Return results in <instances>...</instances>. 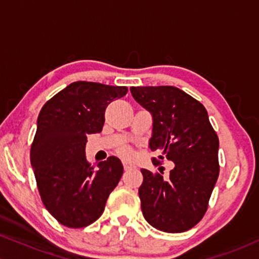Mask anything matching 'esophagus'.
<instances>
[{
	"mask_svg": "<svg viewBox=\"0 0 259 259\" xmlns=\"http://www.w3.org/2000/svg\"><path fill=\"white\" fill-rule=\"evenodd\" d=\"M123 165H124V169H125V170H130V169L135 168V165L132 164V163H130V162H127V160H124Z\"/></svg>",
	"mask_w": 259,
	"mask_h": 259,
	"instance_id": "34e87169",
	"label": "esophagus"
}]
</instances>
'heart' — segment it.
<instances>
[{
    "mask_svg": "<svg viewBox=\"0 0 259 259\" xmlns=\"http://www.w3.org/2000/svg\"><path fill=\"white\" fill-rule=\"evenodd\" d=\"M121 153H123V156H125V157H130L133 154V152L130 150H127V148H125V150H123L121 151Z\"/></svg>",
    "mask_w": 259,
    "mask_h": 259,
    "instance_id": "b5f03b06",
    "label": "heart"
}]
</instances>
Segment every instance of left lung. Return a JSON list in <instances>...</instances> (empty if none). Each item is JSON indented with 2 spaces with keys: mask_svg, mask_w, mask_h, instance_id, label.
I'll list each match as a JSON object with an SVG mask.
<instances>
[{
  "mask_svg": "<svg viewBox=\"0 0 259 259\" xmlns=\"http://www.w3.org/2000/svg\"><path fill=\"white\" fill-rule=\"evenodd\" d=\"M152 115L151 151L174 162L168 178L141 169V209L148 224L184 233L203 218L219 175V140L203 105L175 86L130 88ZM163 159L162 156H159Z\"/></svg>",
  "mask_w": 259,
  "mask_h": 259,
  "instance_id": "left-lung-1",
  "label": "left lung"
}]
</instances>
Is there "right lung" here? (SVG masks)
I'll list each match as a JSON object with an SVG mask.
<instances>
[{
  "mask_svg": "<svg viewBox=\"0 0 259 259\" xmlns=\"http://www.w3.org/2000/svg\"><path fill=\"white\" fill-rule=\"evenodd\" d=\"M127 92L125 86L72 82L45 103L37 117L30 162L46 209L68 228L100 218L119 183L123 164L111 156L91 167L86 136L102 132L106 107Z\"/></svg>",
  "mask_w": 259,
  "mask_h": 259,
  "instance_id": "1",
  "label": "right lung"
}]
</instances>
